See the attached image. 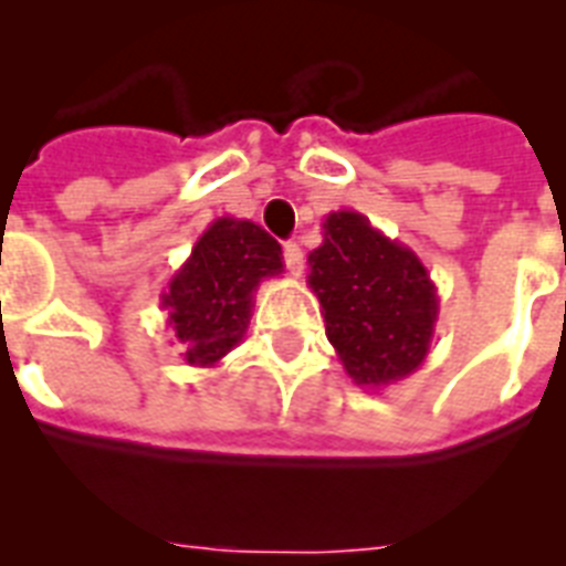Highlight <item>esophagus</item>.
Returning a JSON list of instances; mask_svg holds the SVG:
<instances>
[{
  "instance_id": "obj_1",
  "label": "esophagus",
  "mask_w": 566,
  "mask_h": 566,
  "mask_svg": "<svg viewBox=\"0 0 566 566\" xmlns=\"http://www.w3.org/2000/svg\"><path fill=\"white\" fill-rule=\"evenodd\" d=\"M284 266L291 270V275H300L305 266V255H302L300 243H284Z\"/></svg>"
}]
</instances>
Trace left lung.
I'll list each match as a JSON object with an SVG mask.
<instances>
[{
  "label": "left lung",
  "mask_w": 566,
  "mask_h": 566,
  "mask_svg": "<svg viewBox=\"0 0 566 566\" xmlns=\"http://www.w3.org/2000/svg\"><path fill=\"white\" fill-rule=\"evenodd\" d=\"M308 266L328 344L355 385L378 390L426 361L440 302L413 249L344 208L323 220V243Z\"/></svg>",
  "instance_id": "8db88e82"
}]
</instances>
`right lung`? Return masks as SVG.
<instances>
[{
    "mask_svg": "<svg viewBox=\"0 0 566 566\" xmlns=\"http://www.w3.org/2000/svg\"><path fill=\"white\" fill-rule=\"evenodd\" d=\"M282 273V247L252 220L217 217L161 293L190 367H213L243 340L258 284Z\"/></svg>",
    "mask_w": 566,
    "mask_h": 566,
    "instance_id": "right-lung-1",
    "label": "right lung"
}]
</instances>
